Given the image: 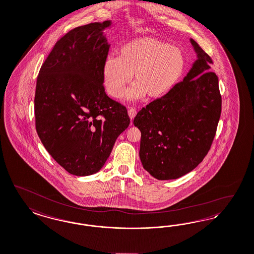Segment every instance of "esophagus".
I'll return each mask as SVG.
<instances>
[{"instance_id": "esophagus-1", "label": "esophagus", "mask_w": 254, "mask_h": 254, "mask_svg": "<svg viewBox=\"0 0 254 254\" xmlns=\"http://www.w3.org/2000/svg\"><path fill=\"white\" fill-rule=\"evenodd\" d=\"M136 114H137L136 109H134V108H129L128 109V115H129L130 119H133L136 116Z\"/></svg>"}]
</instances>
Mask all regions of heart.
Masks as SVG:
<instances>
[{"instance_id":"b5f03b06","label":"heart","mask_w":254,"mask_h":254,"mask_svg":"<svg viewBox=\"0 0 254 254\" xmlns=\"http://www.w3.org/2000/svg\"><path fill=\"white\" fill-rule=\"evenodd\" d=\"M186 57L180 49L152 37H141L123 46L119 58L110 56L102 67L107 92L120 98L130 82L132 74L137 81L127 91V99H138L146 93L150 97L165 96L182 78Z\"/></svg>"}]
</instances>
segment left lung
Returning <instances> with one entry per match:
<instances>
[{"mask_svg":"<svg viewBox=\"0 0 254 254\" xmlns=\"http://www.w3.org/2000/svg\"><path fill=\"white\" fill-rule=\"evenodd\" d=\"M197 59L184 79L142 108L133 124L140 130V158L158 180L191 172L207 155L217 131L221 96L207 53L190 38Z\"/></svg>","mask_w":254,"mask_h":254,"instance_id":"1","label":"left lung"}]
</instances>
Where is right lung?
I'll return each mask as SVG.
<instances>
[{
  "label": "right lung",
  "mask_w": 254,
  "mask_h": 254,
  "mask_svg": "<svg viewBox=\"0 0 254 254\" xmlns=\"http://www.w3.org/2000/svg\"><path fill=\"white\" fill-rule=\"evenodd\" d=\"M111 20L77 27L56 42L42 64L35 96V127L53 159L69 174L94 175L129 126L126 107L106 95L102 67Z\"/></svg>",
  "instance_id": "1"
}]
</instances>
